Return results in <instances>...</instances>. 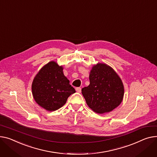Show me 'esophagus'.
Instances as JSON below:
<instances>
[{"label":"esophagus","instance_id":"34e87169","mask_svg":"<svg viewBox=\"0 0 157 157\" xmlns=\"http://www.w3.org/2000/svg\"><path fill=\"white\" fill-rule=\"evenodd\" d=\"M76 90L77 92L78 93H81V88L80 87H78V88H76Z\"/></svg>","mask_w":157,"mask_h":157}]
</instances>
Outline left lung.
Masks as SVG:
<instances>
[{"instance_id": "left-lung-1", "label": "left lung", "mask_w": 157, "mask_h": 157, "mask_svg": "<svg viewBox=\"0 0 157 157\" xmlns=\"http://www.w3.org/2000/svg\"><path fill=\"white\" fill-rule=\"evenodd\" d=\"M90 85L81 93L88 107L98 113L110 112L122 101L124 93L121 79L110 66L94 65L90 73Z\"/></svg>"}]
</instances>
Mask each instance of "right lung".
Wrapping results in <instances>:
<instances>
[{"instance_id":"obj_1","label":"right lung","mask_w":157,"mask_h":157,"mask_svg":"<svg viewBox=\"0 0 157 157\" xmlns=\"http://www.w3.org/2000/svg\"><path fill=\"white\" fill-rule=\"evenodd\" d=\"M34 100L48 111H55L63 106L68 97L76 92L64 76L63 67L50 61L37 73L31 85Z\"/></svg>"}]
</instances>
